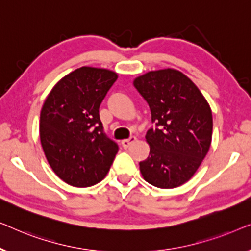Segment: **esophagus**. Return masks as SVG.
Listing matches in <instances>:
<instances>
[{
	"label": "esophagus",
	"instance_id": "obj_1",
	"mask_svg": "<svg viewBox=\"0 0 251 251\" xmlns=\"http://www.w3.org/2000/svg\"><path fill=\"white\" fill-rule=\"evenodd\" d=\"M133 142H136V137H135V136H131V137H130L129 139H125V140H122V142H121V145H122L123 149H126V150L130 145H131V144H132Z\"/></svg>",
	"mask_w": 251,
	"mask_h": 251
}]
</instances>
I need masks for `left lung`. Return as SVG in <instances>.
I'll list each match as a JSON object with an SVG mask.
<instances>
[{"label": "left lung", "mask_w": 251, "mask_h": 251, "mask_svg": "<svg viewBox=\"0 0 251 251\" xmlns=\"http://www.w3.org/2000/svg\"><path fill=\"white\" fill-rule=\"evenodd\" d=\"M133 85L150 106V155L139 162L144 179L160 188L178 187L195 174L211 144L210 106L193 82L176 70L137 77Z\"/></svg>", "instance_id": "1"}]
</instances>
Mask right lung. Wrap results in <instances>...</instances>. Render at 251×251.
<instances>
[{
    "label": "right lung",
    "instance_id": "add662e5",
    "mask_svg": "<svg viewBox=\"0 0 251 251\" xmlns=\"http://www.w3.org/2000/svg\"><path fill=\"white\" fill-rule=\"evenodd\" d=\"M118 74L81 67L61 78L41 111L40 137L54 174L76 187L97 184L107 175L119 145L104 131L99 106Z\"/></svg>",
    "mask_w": 251,
    "mask_h": 251
}]
</instances>
